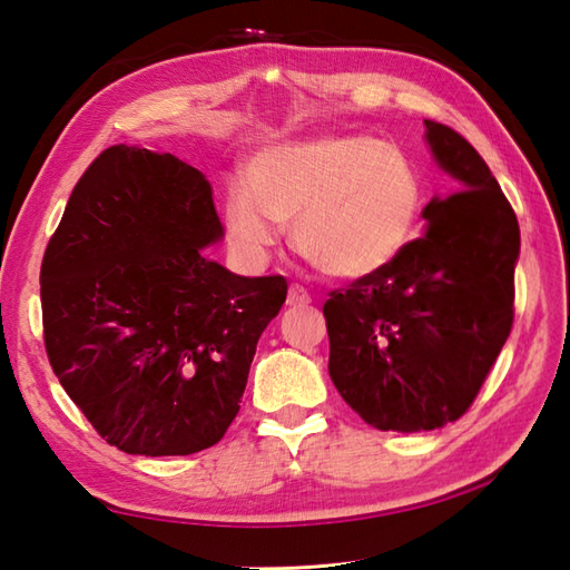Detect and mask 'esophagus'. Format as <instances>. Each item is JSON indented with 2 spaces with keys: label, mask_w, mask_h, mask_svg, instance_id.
Segmentation results:
<instances>
[{
  "label": "esophagus",
  "mask_w": 570,
  "mask_h": 570,
  "mask_svg": "<svg viewBox=\"0 0 570 570\" xmlns=\"http://www.w3.org/2000/svg\"><path fill=\"white\" fill-rule=\"evenodd\" d=\"M308 304H311V294L306 292V288L298 286V284H292V288H288V296H286V306L304 308Z\"/></svg>",
  "instance_id": "obj_1"
}]
</instances>
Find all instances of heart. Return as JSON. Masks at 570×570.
I'll return each instance as SVG.
<instances>
[{
  "label": "heart",
  "instance_id": "b5f03b06",
  "mask_svg": "<svg viewBox=\"0 0 570 570\" xmlns=\"http://www.w3.org/2000/svg\"><path fill=\"white\" fill-rule=\"evenodd\" d=\"M249 184L227 188L229 247L262 264L294 220V242L321 272L365 278L392 266L416 237L426 184L416 161L362 131L278 144L254 156Z\"/></svg>",
  "mask_w": 570,
  "mask_h": 570
}]
</instances>
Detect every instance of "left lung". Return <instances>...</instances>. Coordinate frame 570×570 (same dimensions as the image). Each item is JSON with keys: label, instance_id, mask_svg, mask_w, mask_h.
<instances>
[{"label": "left lung", "instance_id": "obj_1", "mask_svg": "<svg viewBox=\"0 0 570 570\" xmlns=\"http://www.w3.org/2000/svg\"><path fill=\"white\" fill-rule=\"evenodd\" d=\"M423 125L455 190L431 198L426 229L392 266L323 306L335 390L380 431H433L463 416L514 321L512 205L458 131Z\"/></svg>", "mask_w": 570, "mask_h": 570}]
</instances>
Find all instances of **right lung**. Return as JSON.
I'll return each instance as SVG.
<instances>
[{
	"label": "right lung",
	"mask_w": 570,
	"mask_h": 570,
	"mask_svg": "<svg viewBox=\"0 0 570 570\" xmlns=\"http://www.w3.org/2000/svg\"><path fill=\"white\" fill-rule=\"evenodd\" d=\"M223 235L208 178L174 154L117 144L70 193L41 264L43 343L119 451L198 453L237 416L288 286L205 257Z\"/></svg>",
	"instance_id": "right-lung-1"
}]
</instances>
